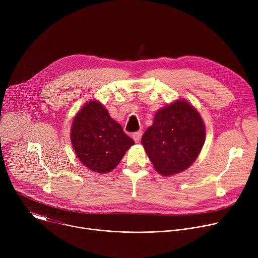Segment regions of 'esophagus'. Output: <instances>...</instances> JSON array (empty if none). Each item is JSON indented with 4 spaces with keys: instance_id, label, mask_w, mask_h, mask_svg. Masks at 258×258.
Listing matches in <instances>:
<instances>
[{
    "instance_id": "1",
    "label": "esophagus",
    "mask_w": 258,
    "mask_h": 258,
    "mask_svg": "<svg viewBox=\"0 0 258 258\" xmlns=\"http://www.w3.org/2000/svg\"><path fill=\"white\" fill-rule=\"evenodd\" d=\"M141 136H142V132H141V131L136 132V133L133 134V139L135 140L136 143H139V141H140V139H141Z\"/></svg>"
}]
</instances>
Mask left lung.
I'll return each mask as SVG.
<instances>
[{
    "instance_id": "8db88e82",
    "label": "left lung",
    "mask_w": 258,
    "mask_h": 258,
    "mask_svg": "<svg viewBox=\"0 0 258 258\" xmlns=\"http://www.w3.org/2000/svg\"><path fill=\"white\" fill-rule=\"evenodd\" d=\"M205 127L197 110L178 100L156 112L142 144L155 169L168 176L187 169L198 157Z\"/></svg>"
}]
</instances>
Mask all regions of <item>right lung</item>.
I'll use <instances>...</instances> for the list:
<instances>
[{"label":"right lung","instance_id":"right-lung-1","mask_svg":"<svg viewBox=\"0 0 258 258\" xmlns=\"http://www.w3.org/2000/svg\"><path fill=\"white\" fill-rule=\"evenodd\" d=\"M70 139L80 161L99 173L115 168L135 144L97 101L87 103L80 110L73 119Z\"/></svg>","mask_w":258,"mask_h":258}]
</instances>
